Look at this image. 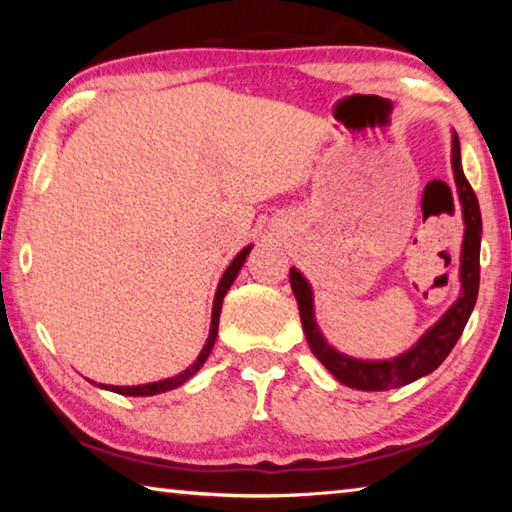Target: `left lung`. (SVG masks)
Listing matches in <instances>:
<instances>
[{"mask_svg":"<svg viewBox=\"0 0 512 512\" xmlns=\"http://www.w3.org/2000/svg\"><path fill=\"white\" fill-rule=\"evenodd\" d=\"M452 167H454V180L458 187V198L463 205V219H465V239H463V253H461V298H458L447 314L433 325L422 339L413 345L409 352L400 354L393 361H359L343 357V354L329 348L325 343L323 334L318 332L314 320V300H311V289L305 277H302L296 268L289 271L291 291L298 300L302 329H305L307 343L316 359L332 372V375L341 381V384L350 388H359V391H388V388H400L411 384V381L420 379L429 372L436 370L440 363L447 359L452 352L456 341L461 339L463 329L470 318L476 293H479V255H481V210L479 201L472 185L467 183L463 167H461V144H458V135L454 133L452 140Z\"/></svg>","mask_w":512,"mask_h":512,"instance_id":"8db88e82","label":"left lung"}]
</instances>
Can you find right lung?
<instances>
[{
	"label": "right lung",
	"mask_w": 512,
	"mask_h": 512,
	"mask_svg": "<svg viewBox=\"0 0 512 512\" xmlns=\"http://www.w3.org/2000/svg\"><path fill=\"white\" fill-rule=\"evenodd\" d=\"M248 248L241 250V253L232 259V264L225 268V273L221 277L219 282V289H216V296H214V307H212V327H210V336H207V343L203 352L198 354V359L189 366L185 372H180V375L171 377V379H164V381H155V384H144V386H106L101 384V388H108V391H115L119 395H135V397H144V395H158V393H164V391H171V388H178L180 384H185V381L189 377H194L198 370H201V366L205 363V359L210 357V352L214 348V341H216V334H219V316H221V305H223V296L228 293L230 284L235 282V277L239 273V268L244 266L246 262V255H248Z\"/></svg>",
	"instance_id": "right-lung-1"
}]
</instances>
